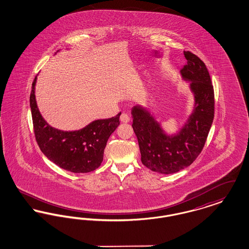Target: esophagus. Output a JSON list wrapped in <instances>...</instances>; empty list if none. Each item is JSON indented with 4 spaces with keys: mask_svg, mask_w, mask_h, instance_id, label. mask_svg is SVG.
Returning a JSON list of instances; mask_svg holds the SVG:
<instances>
[{
    "mask_svg": "<svg viewBox=\"0 0 249 249\" xmlns=\"http://www.w3.org/2000/svg\"><path fill=\"white\" fill-rule=\"evenodd\" d=\"M120 121L123 123H128L130 121V116L126 113H122L120 116Z\"/></svg>",
    "mask_w": 249,
    "mask_h": 249,
    "instance_id": "34e87169",
    "label": "esophagus"
}]
</instances>
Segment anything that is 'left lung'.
I'll return each mask as SVG.
<instances>
[{
	"label": "left lung",
	"instance_id": "8db88e82",
	"mask_svg": "<svg viewBox=\"0 0 249 249\" xmlns=\"http://www.w3.org/2000/svg\"><path fill=\"white\" fill-rule=\"evenodd\" d=\"M188 63L181 69L191 81L195 108L181 131L167 136L153 117L141 107L132 109V129L138 139L143 165L153 172L174 174L190 166L205 144L214 116V93L204 62L190 51H184Z\"/></svg>",
	"mask_w": 249,
	"mask_h": 249
}]
</instances>
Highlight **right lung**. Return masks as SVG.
<instances>
[{
  "label": "right lung",
  "mask_w": 249,
  "mask_h": 249,
  "mask_svg": "<svg viewBox=\"0 0 249 249\" xmlns=\"http://www.w3.org/2000/svg\"><path fill=\"white\" fill-rule=\"evenodd\" d=\"M33 82L30 106L36 142L41 151L60 168L72 173H89L99 168L107 140L119 125V113L111 119L95 120L77 131L53 129L42 118L36 106Z\"/></svg>",
  "instance_id": "right-lung-1"
}]
</instances>
